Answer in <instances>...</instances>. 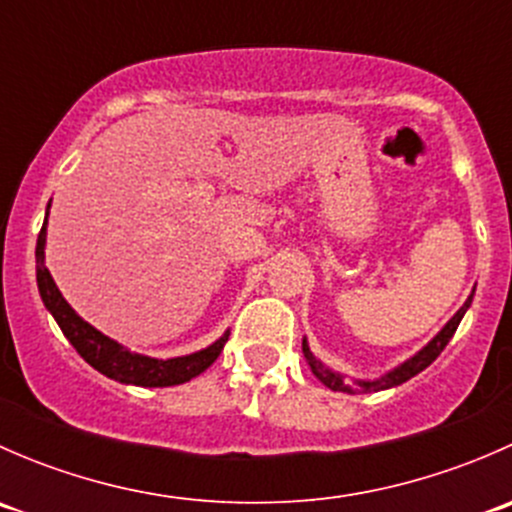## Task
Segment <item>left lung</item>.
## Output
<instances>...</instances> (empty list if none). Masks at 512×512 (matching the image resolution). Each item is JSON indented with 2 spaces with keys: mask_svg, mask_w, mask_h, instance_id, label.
Here are the masks:
<instances>
[{
  "mask_svg": "<svg viewBox=\"0 0 512 512\" xmlns=\"http://www.w3.org/2000/svg\"><path fill=\"white\" fill-rule=\"evenodd\" d=\"M473 292H476V289H473ZM473 292H471V297H468L466 302H463V307L458 309V312L453 314L451 319H448L446 327H443L441 332H438L436 337H433L431 342L426 344V347L418 349V352L411 356V359H406L404 364L394 366V369L386 371V374L376 376V379H354L352 384H349V381L344 379V374H339V371L329 369L327 364H322V361H319L317 356L312 354L307 337L302 339V354H304V359H307V364H309V369H312V374L317 376V379L322 381V384L327 386V389H332V391H344V394H354V391H359V394H374V391L394 389V386H399V384H404V381H409L411 376L421 374V371L426 369V366H431L433 361H436V356L441 354L443 349H446V344L451 342V337H453V334H456L458 324H461L463 314H466L468 307H471Z\"/></svg>",
  "mask_w": 512,
  "mask_h": 512,
  "instance_id": "1",
  "label": "left lung"
}]
</instances>
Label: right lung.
Returning <instances> with one entry per match:
<instances>
[{
	"mask_svg": "<svg viewBox=\"0 0 512 512\" xmlns=\"http://www.w3.org/2000/svg\"><path fill=\"white\" fill-rule=\"evenodd\" d=\"M51 203L46 205V218H49ZM46 218L41 225L39 237H36V285H39V294L44 307L49 309L51 317L56 319L59 329L64 332V337L74 344V349L84 356V361H89L96 371H101L103 376L113 381H121V384H133V386H175L185 384L193 376L203 374L220 352H223L227 337L230 332H225L223 337L215 339L210 347L200 349V352L185 354V356H173V359H156V356L136 354L131 349H126L123 344H118L116 339L106 337L103 332H98L96 327H91L86 319H81L74 312L69 302L64 299V294L56 287L54 277L46 270L44 262V247H46Z\"/></svg>",
	"mask_w": 512,
	"mask_h": 512,
	"instance_id": "obj_1",
	"label": "right lung"
}]
</instances>
